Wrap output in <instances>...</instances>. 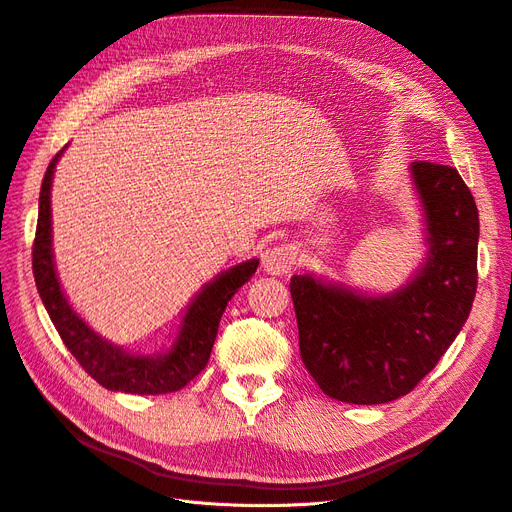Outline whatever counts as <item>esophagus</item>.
I'll return each mask as SVG.
<instances>
[{
	"label": "esophagus",
	"mask_w": 512,
	"mask_h": 512,
	"mask_svg": "<svg viewBox=\"0 0 512 512\" xmlns=\"http://www.w3.org/2000/svg\"><path fill=\"white\" fill-rule=\"evenodd\" d=\"M295 257H298V253H295L293 246L278 244L261 255V268L266 274L285 276L295 266Z\"/></svg>",
	"instance_id": "esophagus-1"
}]
</instances>
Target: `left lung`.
I'll list each match as a JSON object with an SVG mask.
<instances>
[{"mask_svg":"<svg viewBox=\"0 0 512 512\" xmlns=\"http://www.w3.org/2000/svg\"><path fill=\"white\" fill-rule=\"evenodd\" d=\"M425 259L406 285L368 293L293 274L291 298L306 370L329 398L387 404L430 374L464 327L476 293L478 210L459 172L410 163Z\"/></svg>","mask_w":512,"mask_h":512,"instance_id":"8db88e82","label":"left lung"}]
</instances>
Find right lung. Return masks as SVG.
Listing matches in <instances>:
<instances>
[{
  "label": "right lung",
  "instance_id": "add662e5",
  "mask_svg": "<svg viewBox=\"0 0 512 512\" xmlns=\"http://www.w3.org/2000/svg\"><path fill=\"white\" fill-rule=\"evenodd\" d=\"M65 148L68 146H63L55 155L42 180L34 261H31L36 287L48 317L78 364L102 387L136 395H159L183 389L206 368L227 302L244 283H249L259 266V259L232 266L197 291L178 325L174 342L166 351L146 355L110 342L97 334L65 298L55 268L51 189L57 161Z\"/></svg>",
  "mask_w": 512,
  "mask_h": 512
}]
</instances>
